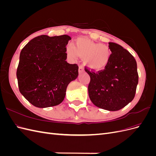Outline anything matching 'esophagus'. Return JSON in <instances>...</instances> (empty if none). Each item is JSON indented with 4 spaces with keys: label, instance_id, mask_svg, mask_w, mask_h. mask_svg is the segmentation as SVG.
Returning <instances> with one entry per match:
<instances>
[{
    "label": "esophagus",
    "instance_id": "1",
    "mask_svg": "<svg viewBox=\"0 0 156 156\" xmlns=\"http://www.w3.org/2000/svg\"><path fill=\"white\" fill-rule=\"evenodd\" d=\"M84 72V69L83 68V66H80L79 67V73L81 74L82 73H83Z\"/></svg>",
    "mask_w": 156,
    "mask_h": 156
}]
</instances>
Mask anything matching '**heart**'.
I'll use <instances>...</instances> for the list:
<instances>
[{
	"label": "heart",
	"mask_w": 156,
	"mask_h": 156,
	"mask_svg": "<svg viewBox=\"0 0 156 156\" xmlns=\"http://www.w3.org/2000/svg\"><path fill=\"white\" fill-rule=\"evenodd\" d=\"M66 53L72 59L77 58V56L83 58L84 66L94 72L104 69L109 62L111 56L108 47L85 37L75 40L74 47L67 45Z\"/></svg>",
	"instance_id": "heart-1"
}]
</instances>
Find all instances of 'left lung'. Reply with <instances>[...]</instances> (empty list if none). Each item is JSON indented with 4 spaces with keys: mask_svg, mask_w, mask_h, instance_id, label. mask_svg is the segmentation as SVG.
<instances>
[{
    "mask_svg": "<svg viewBox=\"0 0 156 156\" xmlns=\"http://www.w3.org/2000/svg\"><path fill=\"white\" fill-rule=\"evenodd\" d=\"M109 62L100 72L85 71L90 77L88 95L94 105L109 111H116L130 103L135 95L139 81L135 59L128 51L109 42Z\"/></svg>",
    "mask_w": 156,
    "mask_h": 156,
    "instance_id": "1",
    "label": "left lung"
}]
</instances>
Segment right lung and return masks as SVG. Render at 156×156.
<instances>
[{
	"label": "right lung",
	"instance_id": "right-lung-1",
	"mask_svg": "<svg viewBox=\"0 0 156 156\" xmlns=\"http://www.w3.org/2000/svg\"><path fill=\"white\" fill-rule=\"evenodd\" d=\"M70 40L68 35H41L21 50L16 73L19 89L34 106L59 105L69 83L77 78L78 66L66 61V47Z\"/></svg>",
	"mask_w": 156,
	"mask_h": 156
}]
</instances>
